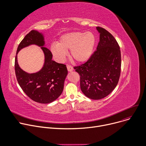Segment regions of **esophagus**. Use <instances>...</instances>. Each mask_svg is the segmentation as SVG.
Segmentation results:
<instances>
[{
  "instance_id": "esophagus-1",
  "label": "esophagus",
  "mask_w": 146,
  "mask_h": 146,
  "mask_svg": "<svg viewBox=\"0 0 146 146\" xmlns=\"http://www.w3.org/2000/svg\"><path fill=\"white\" fill-rule=\"evenodd\" d=\"M67 69L69 72H72L73 70V68L72 66L69 65H67Z\"/></svg>"
}]
</instances>
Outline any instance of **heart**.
Segmentation results:
<instances>
[{
  "instance_id": "b5f03b06",
  "label": "heart",
  "mask_w": 146,
  "mask_h": 146,
  "mask_svg": "<svg viewBox=\"0 0 146 146\" xmlns=\"http://www.w3.org/2000/svg\"><path fill=\"white\" fill-rule=\"evenodd\" d=\"M95 43L94 34L88 32L83 33L74 32L64 35L57 44H52L50 50L58 60H64L66 51L70 50L69 55L72 60L78 63L87 61L91 56Z\"/></svg>"
}]
</instances>
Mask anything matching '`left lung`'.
Returning a JSON list of instances; mask_svg holds the SVG:
<instances>
[{
	"label": "left lung",
	"mask_w": 146,
	"mask_h": 146,
	"mask_svg": "<svg viewBox=\"0 0 146 146\" xmlns=\"http://www.w3.org/2000/svg\"><path fill=\"white\" fill-rule=\"evenodd\" d=\"M96 29L100 33L96 50L86 63L74 67L80 74L81 91L94 100L105 98L114 90L121 66V51L117 40L105 29L97 27Z\"/></svg>",
	"instance_id": "obj_1"
}]
</instances>
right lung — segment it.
<instances>
[{"label": "right lung", "mask_w": 146, "mask_h": 146, "mask_svg": "<svg viewBox=\"0 0 146 146\" xmlns=\"http://www.w3.org/2000/svg\"><path fill=\"white\" fill-rule=\"evenodd\" d=\"M42 33L32 30L19 43L15 58V72L17 81L26 95L35 102L50 103L62 93L64 82L68 74L65 65L52 60V54L44 47ZM32 44L41 47L45 54L44 67L37 73L29 74L20 69L17 62V54L22 48Z\"/></svg>", "instance_id": "right-lung-1"}]
</instances>
